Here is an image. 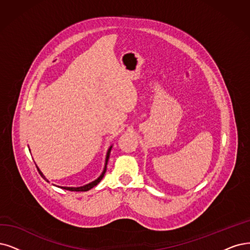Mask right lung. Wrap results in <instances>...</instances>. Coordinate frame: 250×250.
Returning <instances> with one entry per match:
<instances>
[{
  "mask_svg": "<svg viewBox=\"0 0 250 250\" xmlns=\"http://www.w3.org/2000/svg\"><path fill=\"white\" fill-rule=\"evenodd\" d=\"M111 148H112V146L110 147V148L108 149V152H107V155H106V164H105V168H104V171H103V173L101 174V176L97 179V180H95V181H92V182H90V183H88V184H86V186H84V187H80V188H62H62H63V189H67V190H70V191H87V190H89L90 188H95L97 184L102 180V178L104 177V175H105V172H106V170H107V163H108V160H109V155H110V151H111ZM37 167V166H36ZM37 169H38V171H39V173H40V175L41 176L44 178V176H43V174H42V172L39 170V168L37 167Z\"/></svg>",
  "mask_w": 250,
  "mask_h": 250,
  "instance_id": "obj_1",
  "label": "right lung"
}]
</instances>
